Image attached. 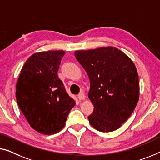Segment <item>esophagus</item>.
I'll return each mask as SVG.
<instances>
[{
	"mask_svg": "<svg viewBox=\"0 0 160 160\" xmlns=\"http://www.w3.org/2000/svg\"><path fill=\"white\" fill-rule=\"evenodd\" d=\"M78 98H79L80 100H84L85 98V94L83 93H80L78 94Z\"/></svg>",
	"mask_w": 160,
	"mask_h": 160,
	"instance_id": "34e87169",
	"label": "esophagus"
}]
</instances>
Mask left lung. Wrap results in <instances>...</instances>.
I'll return each instance as SVG.
<instances>
[{
  "label": "left lung",
  "mask_w": 160,
  "mask_h": 160,
  "mask_svg": "<svg viewBox=\"0 0 160 160\" xmlns=\"http://www.w3.org/2000/svg\"><path fill=\"white\" fill-rule=\"evenodd\" d=\"M75 56L89 77L88 98L93 103L90 124L112 132L131 115L139 98V82L132 61L114 47L76 51Z\"/></svg>",
  "instance_id": "1"
}]
</instances>
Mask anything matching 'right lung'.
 Instances as JSON below:
<instances>
[{"label":"right lung","instance_id":"1","mask_svg":"<svg viewBox=\"0 0 160 160\" xmlns=\"http://www.w3.org/2000/svg\"><path fill=\"white\" fill-rule=\"evenodd\" d=\"M64 54L59 50L34 53L26 61L17 82L18 105L30 125L40 133L59 132L75 105L57 75Z\"/></svg>","mask_w":160,"mask_h":160}]
</instances>
